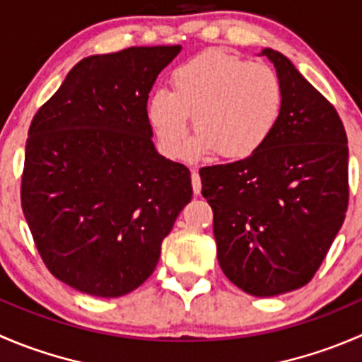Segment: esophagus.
<instances>
[{
  "mask_svg": "<svg viewBox=\"0 0 362 362\" xmlns=\"http://www.w3.org/2000/svg\"><path fill=\"white\" fill-rule=\"evenodd\" d=\"M191 180H192V191H194V194H199V192H202V178H199L198 171H192Z\"/></svg>",
  "mask_w": 362,
  "mask_h": 362,
  "instance_id": "1",
  "label": "esophagus"
}]
</instances>
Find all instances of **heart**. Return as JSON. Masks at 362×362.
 Returning a JSON list of instances; mask_svg holds the SVG:
<instances>
[{
  "instance_id": "b5f03b06",
  "label": "heart",
  "mask_w": 362,
  "mask_h": 362,
  "mask_svg": "<svg viewBox=\"0 0 362 362\" xmlns=\"http://www.w3.org/2000/svg\"><path fill=\"white\" fill-rule=\"evenodd\" d=\"M173 93L157 90L148 100V120L168 157H180L194 118L196 136L185 159L212 153L226 160L255 156L269 141L283 111V86L267 63L206 51L182 63L171 77Z\"/></svg>"
}]
</instances>
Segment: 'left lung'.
<instances>
[{"instance_id":"left-lung-1","label":"left lung","mask_w":362,"mask_h":362,"mask_svg":"<svg viewBox=\"0 0 362 362\" xmlns=\"http://www.w3.org/2000/svg\"><path fill=\"white\" fill-rule=\"evenodd\" d=\"M283 86V111L269 141L247 159L199 170L214 210L217 259L255 297L308 285L349 206L346 132L332 104L292 62L262 49Z\"/></svg>"}]
</instances>
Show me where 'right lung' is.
<instances>
[{
	"mask_svg": "<svg viewBox=\"0 0 362 362\" xmlns=\"http://www.w3.org/2000/svg\"><path fill=\"white\" fill-rule=\"evenodd\" d=\"M182 45L81 59L28 131L21 203L51 274L93 297L150 278L192 198L191 173L156 150L148 93Z\"/></svg>",
	"mask_w": 362,
	"mask_h": 362,
	"instance_id": "1",
	"label": "right lung"
}]
</instances>
